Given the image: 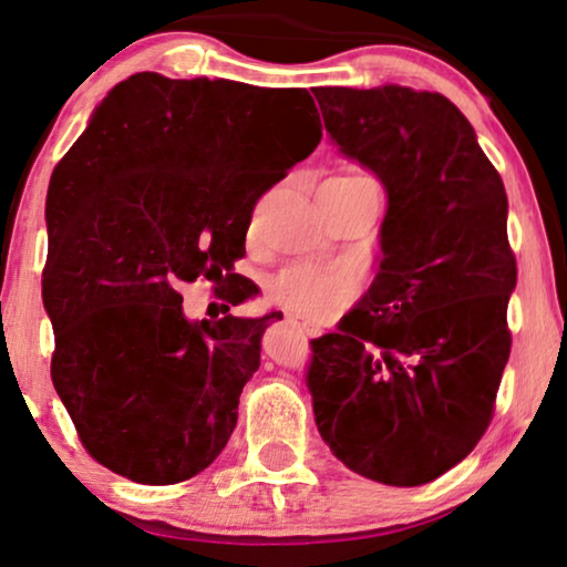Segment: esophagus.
I'll return each mask as SVG.
<instances>
[{"instance_id":"esophagus-1","label":"esophagus","mask_w":567,"mask_h":567,"mask_svg":"<svg viewBox=\"0 0 567 567\" xmlns=\"http://www.w3.org/2000/svg\"><path fill=\"white\" fill-rule=\"evenodd\" d=\"M285 321H288L292 329L303 331V334H311V331H313V327H311V323H308V321H300V319H298V316H288V319H285Z\"/></svg>"}]
</instances>
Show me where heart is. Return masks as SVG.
I'll return each mask as SVG.
<instances>
[{"mask_svg":"<svg viewBox=\"0 0 567 567\" xmlns=\"http://www.w3.org/2000/svg\"><path fill=\"white\" fill-rule=\"evenodd\" d=\"M352 184L373 186L375 181L365 173H350L342 176ZM352 279L344 275L342 269L319 267V264H296V267L282 269L269 282V296L277 300L279 306L290 308L296 313L306 316H321L331 311V308L342 303L350 296Z\"/></svg>","mask_w":567,"mask_h":567,"instance_id":"heart-1","label":"heart"}]
</instances>
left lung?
<instances>
[{
  "label": "left lung",
  "mask_w": 567,
  "mask_h": 567,
  "mask_svg": "<svg viewBox=\"0 0 567 567\" xmlns=\"http://www.w3.org/2000/svg\"><path fill=\"white\" fill-rule=\"evenodd\" d=\"M313 95L339 153L389 196L371 288L339 331L311 339L316 427L347 470L417 487L470 456L493 420L516 290L508 196L446 95Z\"/></svg>",
  "instance_id": "1"
}]
</instances>
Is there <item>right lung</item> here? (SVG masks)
<instances>
[{
    "mask_svg": "<svg viewBox=\"0 0 567 567\" xmlns=\"http://www.w3.org/2000/svg\"><path fill=\"white\" fill-rule=\"evenodd\" d=\"M319 142L303 87L137 72L59 161L41 282L51 381L105 470L176 485L220 456L275 313L192 321L181 285L228 279L225 311L254 296L233 264L256 199Z\"/></svg>",
    "mask_w": 567,
    "mask_h": 567,
    "instance_id": "1",
    "label": "right lung"
}]
</instances>
